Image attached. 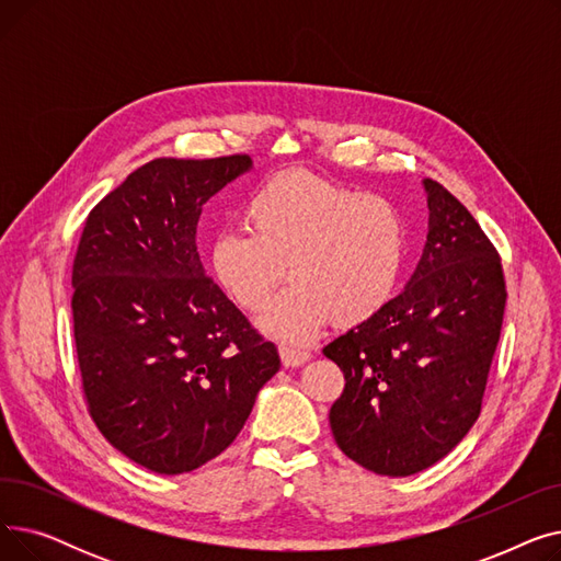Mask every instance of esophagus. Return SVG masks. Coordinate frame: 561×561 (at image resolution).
<instances>
[{"mask_svg":"<svg viewBox=\"0 0 561 561\" xmlns=\"http://www.w3.org/2000/svg\"><path fill=\"white\" fill-rule=\"evenodd\" d=\"M279 357H282V364L286 368H298L302 364H307L311 359V355L307 350H300V347H293V345H282L279 347Z\"/></svg>","mask_w":561,"mask_h":561,"instance_id":"esophagus-1","label":"esophagus"}]
</instances>
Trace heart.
Listing matches in <instances>:
<instances>
[{
  "mask_svg": "<svg viewBox=\"0 0 561 561\" xmlns=\"http://www.w3.org/2000/svg\"><path fill=\"white\" fill-rule=\"evenodd\" d=\"M250 231L222 229L209 248L214 279L243 311L271 302L286 271L293 286L259 328L286 343L373 320L393 300L404 261L407 222L393 202L307 172L261 184L245 206Z\"/></svg>",
  "mask_w": 561,
  "mask_h": 561,
  "instance_id": "heart-1",
  "label": "heart"
}]
</instances>
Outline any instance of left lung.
I'll return each instance as SVG.
<instances>
[{
	"label": "left lung",
	"instance_id": "1",
	"mask_svg": "<svg viewBox=\"0 0 561 561\" xmlns=\"http://www.w3.org/2000/svg\"><path fill=\"white\" fill-rule=\"evenodd\" d=\"M430 231L389 307L322 347L345 377L330 409L339 448L377 476L444 459L473 427L503 328V263L466 206L425 180Z\"/></svg>",
	"mask_w": 561,
	"mask_h": 561
}]
</instances>
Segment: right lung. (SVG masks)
<instances>
[{"mask_svg":"<svg viewBox=\"0 0 561 561\" xmlns=\"http://www.w3.org/2000/svg\"><path fill=\"white\" fill-rule=\"evenodd\" d=\"M248 154L154 159L88 214L72 265V318L88 411L108 444L161 476L218 457L279 370L197 254L206 199Z\"/></svg>","mask_w":561,"mask_h":561,"instance_id":"right-lung-1","label":"right lung"}]
</instances>
